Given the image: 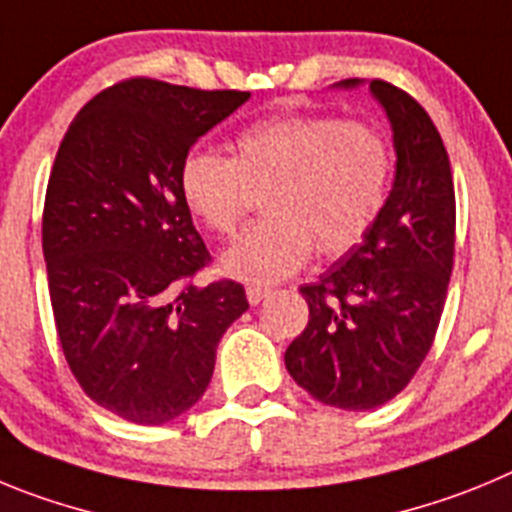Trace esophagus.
<instances>
[{
    "mask_svg": "<svg viewBox=\"0 0 512 512\" xmlns=\"http://www.w3.org/2000/svg\"><path fill=\"white\" fill-rule=\"evenodd\" d=\"M267 296H270V288H262V285H250V288H247V301H250L252 306H257V303Z\"/></svg>",
    "mask_w": 512,
    "mask_h": 512,
    "instance_id": "1",
    "label": "esophagus"
}]
</instances>
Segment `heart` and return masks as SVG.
<instances>
[{
	"instance_id": "b5f03b06",
	"label": "heart",
	"mask_w": 512,
	"mask_h": 512,
	"mask_svg": "<svg viewBox=\"0 0 512 512\" xmlns=\"http://www.w3.org/2000/svg\"><path fill=\"white\" fill-rule=\"evenodd\" d=\"M390 173V142L375 124L290 114L239 132L234 158L186 155L181 193L211 232L229 237L252 191H265L267 219L224 252L222 270L245 283H278L306 265L313 245L324 257L357 247L385 206Z\"/></svg>"
}]
</instances>
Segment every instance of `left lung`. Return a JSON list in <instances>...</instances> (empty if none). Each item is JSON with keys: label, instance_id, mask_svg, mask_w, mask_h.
<instances>
[{"label": "left lung", "instance_id": "obj_1", "mask_svg": "<svg viewBox=\"0 0 512 512\" xmlns=\"http://www.w3.org/2000/svg\"><path fill=\"white\" fill-rule=\"evenodd\" d=\"M370 91L393 130V188L365 239L301 285L308 324L285 349L290 377L342 411L377 408L413 380L434 344L454 265L457 204L439 130L398 86L375 78Z\"/></svg>", "mask_w": 512, "mask_h": 512}]
</instances>
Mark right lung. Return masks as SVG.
Masks as SVG:
<instances>
[{
  "label": "right lung",
  "instance_id": "add662e5",
  "mask_svg": "<svg viewBox=\"0 0 512 512\" xmlns=\"http://www.w3.org/2000/svg\"><path fill=\"white\" fill-rule=\"evenodd\" d=\"M247 99L127 78L58 147L43 209L55 329L78 385L124 421L160 426L199 403L250 308L234 280L193 283L211 257L181 193L188 150Z\"/></svg>",
  "mask_w": 512,
  "mask_h": 512
}]
</instances>
